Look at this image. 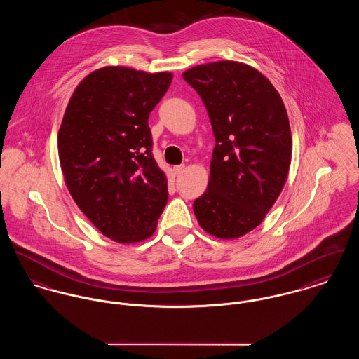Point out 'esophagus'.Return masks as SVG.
<instances>
[{
	"mask_svg": "<svg viewBox=\"0 0 359 359\" xmlns=\"http://www.w3.org/2000/svg\"><path fill=\"white\" fill-rule=\"evenodd\" d=\"M184 170H185V165H184V164L175 165V167L172 168V171H174V174H175V175H180V174H181Z\"/></svg>",
	"mask_w": 359,
	"mask_h": 359,
	"instance_id": "esophagus-1",
	"label": "esophagus"
}]
</instances>
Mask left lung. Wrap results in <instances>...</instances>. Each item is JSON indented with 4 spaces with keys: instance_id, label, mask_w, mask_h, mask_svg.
Instances as JSON below:
<instances>
[{
    "instance_id": "1",
    "label": "left lung",
    "mask_w": 359,
    "mask_h": 359,
    "mask_svg": "<svg viewBox=\"0 0 359 359\" xmlns=\"http://www.w3.org/2000/svg\"><path fill=\"white\" fill-rule=\"evenodd\" d=\"M182 76L204 102L215 137L207 191L194 201L197 222L215 237H241L261 224L287 181V109L270 81L244 63L196 65Z\"/></svg>"
}]
</instances>
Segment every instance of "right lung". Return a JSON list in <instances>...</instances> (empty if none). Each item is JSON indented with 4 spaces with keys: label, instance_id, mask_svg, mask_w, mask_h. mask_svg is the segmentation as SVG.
<instances>
[{
    "label": "right lung",
    "instance_id": "1",
    "mask_svg": "<svg viewBox=\"0 0 359 359\" xmlns=\"http://www.w3.org/2000/svg\"><path fill=\"white\" fill-rule=\"evenodd\" d=\"M172 74L104 67L75 89L57 135L65 184L107 237L130 244L154 234L167 178L152 155L148 118Z\"/></svg>",
    "mask_w": 359,
    "mask_h": 359
}]
</instances>
